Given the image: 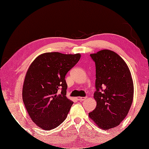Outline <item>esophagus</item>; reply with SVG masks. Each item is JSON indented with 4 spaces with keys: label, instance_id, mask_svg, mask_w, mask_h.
<instances>
[{
    "label": "esophagus",
    "instance_id": "obj_1",
    "mask_svg": "<svg viewBox=\"0 0 149 149\" xmlns=\"http://www.w3.org/2000/svg\"><path fill=\"white\" fill-rule=\"evenodd\" d=\"M86 97H77V99L78 100H79V101L85 100H86Z\"/></svg>",
    "mask_w": 149,
    "mask_h": 149
}]
</instances>
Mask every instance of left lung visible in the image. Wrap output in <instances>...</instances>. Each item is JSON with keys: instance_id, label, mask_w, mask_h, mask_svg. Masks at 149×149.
<instances>
[{"instance_id": "1", "label": "left lung", "mask_w": 149, "mask_h": 149, "mask_svg": "<svg viewBox=\"0 0 149 149\" xmlns=\"http://www.w3.org/2000/svg\"><path fill=\"white\" fill-rule=\"evenodd\" d=\"M91 57L96 65V108L89 117L103 130L113 128L127 115L133 99V82L127 65L120 56L104 49Z\"/></svg>"}]
</instances>
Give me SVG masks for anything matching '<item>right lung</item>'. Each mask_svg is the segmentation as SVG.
Instances as JSON below:
<instances>
[{
  "instance_id": "obj_1",
  "label": "right lung",
  "mask_w": 149,
  "mask_h": 149,
  "mask_svg": "<svg viewBox=\"0 0 149 149\" xmlns=\"http://www.w3.org/2000/svg\"><path fill=\"white\" fill-rule=\"evenodd\" d=\"M80 55L45 53L36 58L26 74L22 98L32 121L42 130L60 125L73 102L66 97L65 75L79 62Z\"/></svg>"
}]
</instances>
